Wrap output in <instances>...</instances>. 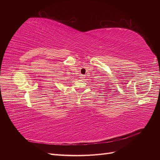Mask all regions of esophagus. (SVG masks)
I'll use <instances>...</instances> for the list:
<instances>
[{"label":"esophagus","mask_w":160,"mask_h":160,"mask_svg":"<svg viewBox=\"0 0 160 160\" xmlns=\"http://www.w3.org/2000/svg\"><path fill=\"white\" fill-rule=\"evenodd\" d=\"M84 78H85L84 75H80V79H83Z\"/></svg>","instance_id":"obj_1"}]
</instances>
